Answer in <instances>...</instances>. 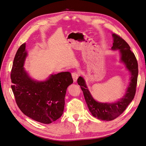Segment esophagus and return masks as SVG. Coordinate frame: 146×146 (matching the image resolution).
I'll return each mask as SVG.
<instances>
[{"mask_svg": "<svg viewBox=\"0 0 146 146\" xmlns=\"http://www.w3.org/2000/svg\"><path fill=\"white\" fill-rule=\"evenodd\" d=\"M79 76V74L77 72H73L72 74V77L73 78V81L74 83H76L77 81V79L78 78Z\"/></svg>", "mask_w": 146, "mask_h": 146, "instance_id": "obj_1", "label": "esophagus"}]
</instances>
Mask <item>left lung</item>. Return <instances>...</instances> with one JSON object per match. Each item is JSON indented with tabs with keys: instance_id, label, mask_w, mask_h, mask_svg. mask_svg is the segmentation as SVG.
Here are the masks:
<instances>
[{
	"instance_id": "8db88e82",
	"label": "left lung",
	"mask_w": 146,
	"mask_h": 146,
	"mask_svg": "<svg viewBox=\"0 0 146 146\" xmlns=\"http://www.w3.org/2000/svg\"><path fill=\"white\" fill-rule=\"evenodd\" d=\"M112 50H119L120 54V62L124 64L125 69L130 72V82L125 94L121 99L114 102H100L96 100L86 83L85 78L79 77L77 80L83 92L87 106L92 115L100 120L112 121L124 111L131 102L133 100L138 80V66L134 54L130 50V47L123 39L118 35L112 33Z\"/></svg>"
}]
</instances>
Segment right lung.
<instances>
[{
    "mask_svg": "<svg viewBox=\"0 0 146 146\" xmlns=\"http://www.w3.org/2000/svg\"><path fill=\"white\" fill-rule=\"evenodd\" d=\"M24 43L20 46L13 61L12 91L17 106L25 115L48 124L62 116L66 90L73 79L69 72L50 74L42 81L32 78L24 67L28 55Z\"/></svg>",
    "mask_w": 146,
    "mask_h": 146,
    "instance_id": "add662e5",
    "label": "right lung"
}]
</instances>
